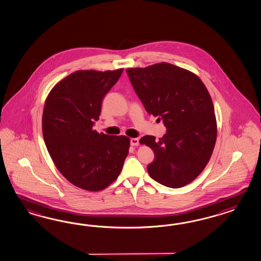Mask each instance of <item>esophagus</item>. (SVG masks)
Masks as SVG:
<instances>
[{"mask_svg":"<svg viewBox=\"0 0 261 261\" xmlns=\"http://www.w3.org/2000/svg\"><path fill=\"white\" fill-rule=\"evenodd\" d=\"M130 144H131L132 146H138V145H139V139H137V138L130 139Z\"/></svg>","mask_w":261,"mask_h":261,"instance_id":"34e87169","label":"esophagus"}]
</instances>
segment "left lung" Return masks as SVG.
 Masks as SVG:
<instances>
[{
    "instance_id": "8db88e82",
    "label": "left lung",
    "mask_w": 261,
    "mask_h": 261,
    "mask_svg": "<svg viewBox=\"0 0 261 261\" xmlns=\"http://www.w3.org/2000/svg\"><path fill=\"white\" fill-rule=\"evenodd\" d=\"M126 73L146 112L167 129L159 141L153 136L140 140L155 154L147 166L149 175L171 188L190 184L207 165L217 140L207 88L197 75L167 63L128 68Z\"/></svg>"
}]
</instances>
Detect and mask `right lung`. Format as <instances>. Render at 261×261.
Returning <instances> with one entry per match:
<instances>
[{
    "label": "right lung",
    "instance_id": "obj_1",
    "mask_svg": "<svg viewBox=\"0 0 261 261\" xmlns=\"http://www.w3.org/2000/svg\"><path fill=\"white\" fill-rule=\"evenodd\" d=\"M123 69L74 72L58 83L45 100L42 136L58 170L82 189L99 191L119 176L129 151L125 136L99 134L106 94Z\"/></svg>",
    "mask_w": 261,
    "mask_h": 261
}]
</instances>
